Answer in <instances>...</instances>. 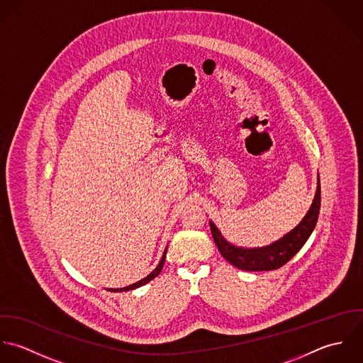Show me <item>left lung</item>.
Masks as SVG:
<instances>
[{
	"label": "left lung",
	"mask_w": 363,
	"mask_h": 363,
	"mask_svg": "<svg viewBox=\"0 0 363 363\" xmlns=\"http://www.w3.org/2000/svg\"><path fill=\"white\" fill-rule=\"evenodd\" d=\"M320 203H321V191H320V178H318L317 191L306 216L286 235H284L281 240L267 247H261V248L235 247L221 235V233L218 231L213 221L209 223L211 231L220 254L233 267L242 271H251V272L274 271L284 267L304 245V242L307 241V238L310 237V234L315 227L318 213H320Z\"/></svg>",
	"instance_id": "8db88e82"
}]
</instances>
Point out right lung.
Segmentation results:
<instances>
[{
    "label": "right lung",
    "instance_id": "1",
    "mask_svg": "<svg viewBox=\"0 0 363 363\" xmlns=\"http://www.w3.org/2000/svg\"><path fill=\"white\" fill-rule=\"evenodd\" d=\"M165 255H167V248H165V251H164V254H162V258H161V261H160V264L157 265V268L150 274V275H147L145 279H142V281H139V282H136V284H133V285H129V286H126V288H121V289H109L111 291H128V290H133L138 289V288H140V286H143L145 284H148L151 279H154L160 272H161V269H162V267H164V261H165Z\"/></svg>",
    "mask_w": 363,
    "mask_h": 363
}]
</instances>
